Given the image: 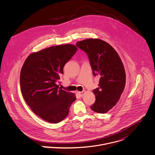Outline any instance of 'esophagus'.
<instances>
[{
  "instance_id": "esophagus-1",
  "label": "esophagus",
  "mask_w": 155,
  "mask_h": 155,
  "mask_svg": "<svg viewBox=\"0 0 155 155\" xmlns=\"http://www.w3.org/2000/svg\"><path fill=\"white\" fill-rule=\"evenodd\" d=\"M86 93V92L84 91H82V92H78V95H79V96L80 97H83L84 95V94Z\"/></svg>"
}]
</instances>
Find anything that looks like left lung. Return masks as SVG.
<instances>
[{
    "instance_id": "obj_1",
    "label": "left lung",
    "mask_w": 155,
    "mask_h": 155,
    "mask_svg": "<svg viewBox=\"0 0 155 155\" xmlns=\"http://www.w3.org/2000/svg\"><path fill=\"white\" fill-rule=\"evenodd\" d=\"M76 45L87 54L94 75L100 78L98 87L93 91L96 100L91 108L95 112L105 114L116 105L125 87L122 61L117 51L102 40L87 38Z\"/></svg>"
}]
</instances>
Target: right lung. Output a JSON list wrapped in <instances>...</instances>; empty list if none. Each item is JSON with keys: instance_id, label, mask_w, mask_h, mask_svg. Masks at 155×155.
Listing matches in <instances>:
<instances>
[{"instance_id": "obj_1", "label": "right lung", "mask_w": 155, "mask_h": 155, "mask_svg": "<svg viewBox=\"0 0 155 155\" xmlns=\"http://www.w3.org/2000/svg\"><path fill=\"white\" fill-rule=\"evenodd\" d=\"M77 51L72 45L51 46L29 55L20 71L21 94L37 116L58 123L68 115L75 95L58 88L65 64Z\"/></svg>"}]
</instances>
